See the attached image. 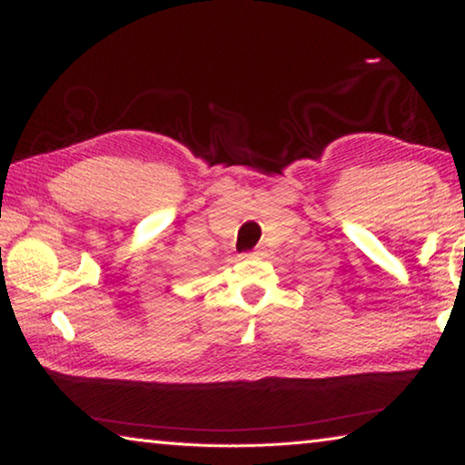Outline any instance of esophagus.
Returning a JSON list of instances; mask_svg holds the SVG:
<instances>
[{"mask_svg":"<svg viewBox=\"0 0 465 465\" xmlns=\"http://www.w3.org/2000/svg\"><path fill=\"white\" fill-rule=\"evenodd\" d=\"M246 256H248V258H262V256H264V250H262V248H254L252 252H248Z\"/></svg>","mask_w":465,"mask_h":465,"instance_id":"1","label":"esophagus"}]
</instances>
